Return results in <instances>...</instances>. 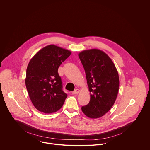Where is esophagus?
<instances>
[{
	"instance_id": "1",
	"label": "esophagus",
	"mask_w": 150,
	"mask_h": 150,
	"mask_svg": "<svg viewBox=\"0 0 150 150\" xmlns=\"http://www.w3.org/2000/svg\"><path fill=\"white\" fill-rule=\"evenodd\" d=\"M79 89H75V90H74V91H72V92L71 93L72 94H78V93L79 92Z\"/></svg>"
}]
</instances>
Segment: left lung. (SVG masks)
<instances>
[{
	"mask_svg": "<svg viewBox=\"0 0 150 150\" xmlns=\"http://www.w3.org/2000/svg\"><path fill=\"white\" fill-rule=\"evenodd\" d=\"M79 57L91 92L89 103L81 110L88 117L99 118L107 113L116 100L119 88L118 72L111 59L100 50H83Z\"/></svg>",
	"mask_w": 150,
	"mask_h": 150,
	"instance_id": "8db88e82",
	"label": "left lung"
}]
</instances>
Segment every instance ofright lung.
Here are the masks:
<instances>
[{
  "mask_svg": "<svg viewBox=\"0 0 150 150\" xmlns=\"http://www.w3.org/2000/svg\"><path fill=\"white\" fill-rule=\"evenodd\" d=\"M71 54L70 50L51 44L30 61L25 84L30 100L39 111L51 114L63 106L67 95L62 90L58 69Z\"/></svg>",
  "mask_w": 150,
  "mask_h": 150,
  "instance_id": "add662e5",
  "label": "right lung"
}]
</instances>
